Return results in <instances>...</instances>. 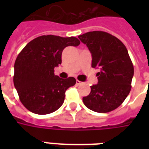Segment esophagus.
Masks as SVG:
<instances>
[{"instance_id": "34e87169", "label": "esophagus", "mask_w": 149, "mask_h": 149, "mask_svg": "<svg viewBox=\"0 0 149 149\" xmlns=\"http://www.w3.org/2000/svg\"><path fill=\"white\" fill-rule=\"evenodd\" d=\"M82 84H83V82L79 81V80L77 79V85H81Z\"/></svg>"}]
</instances>
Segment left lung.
Instances as JSON below:
<instances>
[{"mask_svg":"<svg viewBox=\"0 0 149 149\" xmlns=\"http://www.w3.org/2000/svg\"><path fill=\"white\" fill-rule=\"evenodd\" d=\"M92 55V67L100 69L98 84L91 86L90 94L83 97L85 106L98 113L118 108L129 94L134 66L128 52L115 36L101 31L80 35Z\"/></svg>","mask_w":149,"mask_h":149,"instance_id":"obj_1","label":"left lung"}]
</instances>
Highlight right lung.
<instances>
[{
	"label": "right lung",
	"instance_id": "obj_1",
	"mask_svg": "<svg viewBox=\"0 0 149 149\" xmlns=\"http://www.w3.org/2000/svg\"><path fill=\"white\" fill-rule=\"evenodd\" d=\"M76 37L42 36L31 40L21 51L15 63L14 85L22 104L37 114L58 110L65 93L76 84L74 77L62 79L54 68L62 63V52L67 46H77Z\"/></svg>",
	"mask_w": 149,
	"mask_h": 149
}]
</instances>
